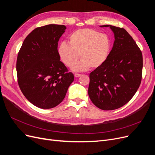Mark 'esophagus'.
<instances>
[{
    "label": "esophagus",
    "instance_id": "34e87169",
    "mask_svg": "<svg viewBox=\"0 0 155 155\" xmlns=\"http://www.w3.org/2000/svg\"><path fill=\"white\" fill-rule=\"evenodd\" d=\"M74 76L76 77V78H79V77H80V76H81V74H80L76 73V74H74Z\"/></svg>",
    "mask_w": 155,
    "mask_h": 155
}]
</instances>
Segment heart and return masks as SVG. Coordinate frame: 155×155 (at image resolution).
Here are the masks:
<instances>
[{
  "mask_svg": "<svg viewBox=\"0 0 155 155\" xmlns=\"http://www.w3.org/2000/svg\"><path fill=\"white\" fill-rule=\"evenodd\" d=\"M69 44L62 42L58 54L68 67H73L80 57L81 61L74 67L76 71L101 67L109 58L111 41L109 35L91 28L79 29L68 37Z\"/></svg>",
  "mask_w": 155,
  "mask_h": 155,
  "instance_id": "b5f03b06",
  "label": "heart"
}]
</instances>
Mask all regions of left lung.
<instances>
[{"mask_svg":"<svg viewBox=\"0 0 155 155\" xmlns=\"http://www.w3.org/2000/svg\"><path fill=\"white\" fill-rule=\"evenodd\" d=\"M114 42L109 58L90 75L88 93L92 102L104 110L118 109L128 103L142 81V51L123 28L111 25Z\"/></svg>","mask_w":155,"mask_h":155,"instance_id":"1","label":"left lung"}]
</instances>
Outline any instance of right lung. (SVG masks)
Wrapping results in <instances>:
<instances>
[{"label":"right lung","mask_w":155,"mask_h":155,"mask_svg":"<svg viewBox=\"0 0 155 155\" xmlns=\"http://www.w3.org/2000/svg\"><path fill=\"white\" fill-rule=\"evenodd\" d=\"M66 28L59 25L37 28L28 35L18 51V86L26 99L41 109L58 105L74 81V74L61 61L58 50Z\"/></svg>","instance_id":"right-lung-1"}]
</instances>
